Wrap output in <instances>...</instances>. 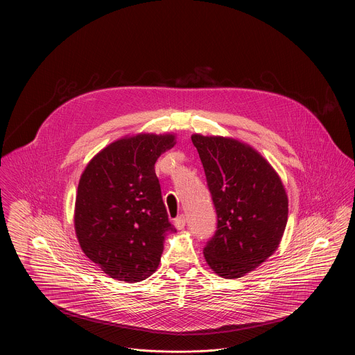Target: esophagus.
Returning a JSON list of instances; mask_svg holds the SVG:
<instances>
[{"label":"esophagus","instance_id":"1","mask_svg":"<svg viewBox=\"0 0 355 355\" xmlns=\"http://www.w3.org/2000/svg\"><path fill=\"white\" fill-rule=\"evenodd\" d=\"M185 224H187V218H185L184 215H181V216H178V218L174 220V225H175L177 230H184Z\"/></svg>","mask_w":355,"mask_h":355}]
</instances>
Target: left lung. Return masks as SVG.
I'll use <instances>...</instances> for the list:
<instances>
[{
  "label": "left lung",
  "mask_w": 355,
  "mask_h": 355,
  "mask_svg": "<svg viewBox=\"0 0 355 355\" xmlns=\"http://www.w3.org/2000/svg\"><path fill=\"white\" fill-rule=\"evenodd\" d=\"M218 214V230L204 248L223 278L255 270L278 248L288 221V194L269 164L238 139L193 134Z\"/></svg>",
  "instance_id": "left-lung-1"
}]
</instances>
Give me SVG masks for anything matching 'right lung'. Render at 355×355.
Returning <instances> with one entry per match:
<instances>
[{
    "mask_svg": "<svg viewBox=\"0 0 355 355\" xmlns=\"http://www.w3.org/2000/svg\"><path fill=\"white\" fill-rule=\"evenodd\" d=\"M175 134L127 135L97 153L82 171L74 228L85 255L110 278L139 282L158 269L164 238L175 232L155 162Z\"/></svg>",
    "mask_w": 355,
    "mask_h": 355,
    "instance_id": "obj_1",
    "label": "right lung"
}]
</instances>
